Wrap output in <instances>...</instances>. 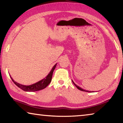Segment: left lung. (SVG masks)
Segmentation results:
<instances>
[{"mask_svg":"<svg viewBox=\"0 0 123 123\" xmlns=\"http://www.w3.org/2000/svg\"><path fill=\"white\" fill-rule=\"evenodd\" d=\"M72 82H73V83L74 84V85H75V86H76V87L77 88H78V89H79V90H80V91H84V92H89V91H86V90H85V89H82V88H81V87H80L79 86H77V85L75 84V83L73 82V81L72 80Z\"/></svg>","mask_w":123,"mask_h":123,"instance_id":"left-lung-1","label":"left lung"}]
</instances>
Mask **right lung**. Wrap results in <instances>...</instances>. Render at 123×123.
Returning <instances> with one entry per match:
<instances>
[{
  "label": "right lung",
  "instance_id": "right-lung-1",
  "mask_svg": "<svg viewBox=\"0 0 123 123\" xmlns=\"http://www.w3.org/2000/svg\"><path fill=\"white\" fill-rule=\"evenodd\" d=\"M56 64H55L54 67L52 68L50 72H49V73L48 74V75L44 78V79H42L41 80L35 83L34 84L30 85H22L19 83L13 80V79L11 78V76L10 75V78H11L12 81L14 82V84H15L16 86H17L19 88L22 89V90L26 92H35V91H37L41 90V89H43L45 88L50 83L51 81V79H52V76H53V73L54 69L56 66Z\"/></svg>",
  "mask_w": 123,
  "mask_h": 123
}]
</instances>
